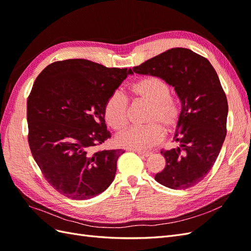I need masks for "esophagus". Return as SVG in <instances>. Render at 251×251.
I'll return each mask as SVG.
<instances>
[{
  "label": "esophagus",
  "mask_w": 251,
  "mask_h": 251,
  "mask_svg": "<svg viewBox=\"0 0 251 251\" xmlns=\"http://www.w3.org/2000/svg\"><path fill=\"white\" fill-rule=\"evenodd\" d=\"M137 151V154L142 157H149L151 155V153H149V151Z\"/></svg>",
  "instance_id": "obj_1"
}]
</instances>
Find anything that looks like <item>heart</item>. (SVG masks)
<instances>
[{
  "label": "heart",
  "mask_w": 251,
  "mask_h": 251,
  "mask_svg": "<svg viewBox=\"0 0 251 251\" xmlns=\"http://www.w3.org/2000/svg\"><path fill=\"white\" fill-rule=\"evenodd\" d=\"M135 96L150 103L146 126H128L116 136L118 146L134 151H146L161 140L162 130L171 132L177 126L180 111L178 103L170 96V86L157 76H148L132 87ZM127 98L116 90L104 103L103 114L107 123L115 130L123 128L127 123Z\"/></svg>",
  "instance_id": "b5f03b06"
}]
</instances>
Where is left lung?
Instances as JSON below:
<instances>
[{"mask_svg":"<svg viewBox=\"0 0 251 251\" xmlns=\"http://www.w3.org/2000/svg\"><path fill=\"white\" fill-rule=\"evenodd\" d=\"M133 71L162 78L181 101L174 135L179 144L161 151L166 163L155 180L172 189L198 184L216 162L226 137L228 103L214 67L192 50L173 48Z\"/></svg>","mask_w":251,"mask_h":251,"instance_id":"8db88e82","label":"left lung"}]
</instances>
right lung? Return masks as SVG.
<instances>
[{
    "label": "right lung",
    "instance_id": "add662e5",
    "mask_svg": "<svg viewBox=\"0 0 251 251\" xmlns=\"http://www.w3.org/2000/svg\"><path fill=\"white\" fill-rule=\"evenodd\" d=\"M132 69L83 58L50 64L27 100L28 142L35 162L56 191L73 200L101 194L115 178L123 150L95 151L111 138L103 108Z\"/></svg>",
    "mask_w": 251,
    "mask_h": 251
}]
</instances>
